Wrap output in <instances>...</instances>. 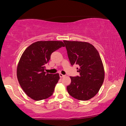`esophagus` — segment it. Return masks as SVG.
<instances>
[{"label":"esophagus","mask_w":126,"mask_h":126,"mask_svg":"<svg viewBox=\"0 0 126 126\" xmlns=\"http://www.w3.org/2000/svg\"><path fill=\"white\" fill-rule=\"evenodd\" d=\"M59 76H60V77H61V78H62V77H64L65 76V75H63V74H61V73H60L59 74Z\"/></svg>","instance_id":"1"}]
</instances>
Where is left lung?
<instances>
[{
    "instance_id": "1",
    "label": "left lung",
    "mask_w": 126,
    "mask_h": 126,
    "mask_svg": "<svg viewBox=\"0 0 126 126\" xmlns=\"http://www.w3.org/2000/svg\"><path fill=\"white\" fill-rule=\"evenodd\" d=\"M71 65L79 66L80 75L70 76L67 86L69 94L79 100H88L99 92L104 79V70L100 56L92 45L85 42L63 41ZM78 69V68H77Z\"/></svg>"
}]
</instances>
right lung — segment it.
Listing matches in <instances>:
<instances>
[{"mask_svg": "<svg viewBox=\"0 0 126 126\" xmlns=\"http://www.w3.org/2000/svg\"><path fill=\"white\" fill-rule=\"evenodd\" d=\"M62 46H65L62 41H38L22 54L17 67V78L24 92L32 99L41 100L53 94L60 76L46 73L45 65L51 53Z\"/></svg>", "mask_w": 126, "mask_h": 126, "instance_id": "1", "label": "right lung"}]
</instances>
